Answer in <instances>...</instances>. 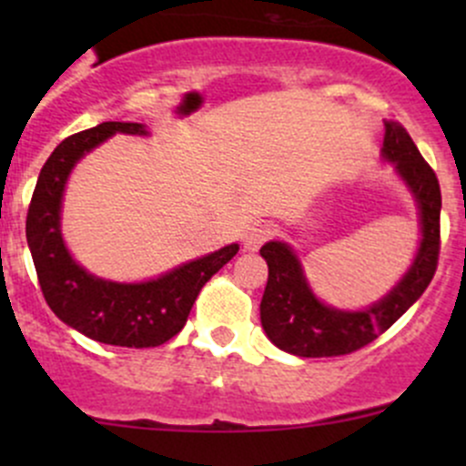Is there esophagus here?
I'll list each match as a JSON object with an SVG mask.
<instances>
[{
	"instance_id": "esophagus-1",
	"label": "esophagus",
	"mask_w": 466,
	"mask_h": 466,
	"mask_svg": "<svg viewBox=\"0 0 466 466\" xmlns=\"http://www.w3.org/2000/svg\"><path fill=\"white\" fill-rule=\"evenodd\" d=\"M268 237H270V228H266V225H252V228L248 229L246 238H243V248H246V250H257Z\"/></svg>"
}]
</instances>
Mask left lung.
<instances>
[{"label":"left lung","mask_w":466,"mask_h":466,"mask_svg":"<svg viewBox=\"0 0 466 466\" xmlns=\"http://www.w3.org/2000/svg\"><path fill=\"white\" fill-rule=\"evenodd\" d=\"M383 157L394 164L420 207L421 243L403 279L363 311H340L322 304L309 289L293 248L268 241L261 257L268 284L261 298V327L279 350L304 359L345 356L377 340L429 289L440 257V182L399 121H385Z\"/></svg>","instance_id":"obj_1"}]
</instances>
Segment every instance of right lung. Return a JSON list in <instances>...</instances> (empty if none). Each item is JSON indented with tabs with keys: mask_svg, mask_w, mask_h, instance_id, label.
Instances as JSON below:
<instances>
[{
	"mask_svg": "<svg viewBox=\"0 0 466 466\" xmlns=\"http://www.w3.org/2000/svg\"><path fill=\"white\" fill-rule=\"evenodd\" d=\"M115 133L146 135V128L103 121L56 146L37 176L26 214V241L42 295L60 320L96 342L142 350L164 345L182 331L200 289L237 255L238 246H225L142 284H116L78 266L60 234L65 182L83 155Z\"/></svg>",
	"mask_w": 466,
	"mask_h": 466,
	"instance_id": "right-lung-1",
	"label": "right lung"
}]
</instances>
